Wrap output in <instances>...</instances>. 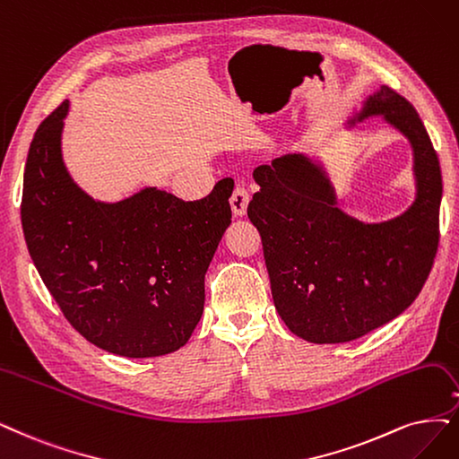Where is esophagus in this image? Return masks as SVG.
Listing matches in <instances>:
<instances>
[{"mask_svg":"<svg viewBox=\"0 0 459 459\" xmlns=\"http://www.w3.org/2000/svg\"><path fill=\"white\" fill-rule=\"evenodd\" d=\"M247 204H249V191L246 189L244 185H236V189L230 196V208H232V213L234 215H246L247 212Z\"/></svg>","mask_w":459,"mask_h":459,"instance_id":"obj_1","label":"esophagus"}]
</instances>
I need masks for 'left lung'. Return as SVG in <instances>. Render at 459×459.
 Wrapping results in <instances>:
<instances>
[{
  "instance_id": "1",
  "label": "left lung",
  "mask_w": 459,
  "mask_h": 459,
  "mask_svg": "<svg viewBox=\"0 0 459 459\" xmlns=\"http://www.w3.org/2000/svg\"><path fill=\"white\" fill-rule=\"evenodd\" d=\"M380 117L412 149L416 195L401 215L367 223L338 208L325 164L291 152L253 169L247 206L257 227L274 307L293 334L342 344L401 316L426 283L438 246L443 178L416 109L385 84L361 101L348 128Z\"/></svg>"
}]
</instances>
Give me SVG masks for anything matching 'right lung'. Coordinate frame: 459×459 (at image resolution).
<instances>
[{
    "label": "right lung",
    "instance_id": "obj_1",
    "mask_svg": "<svg viewBox=\"0 0 459 459\" xmlns=\"http://www.w3.org/2000/svg\"><path fill=\"white\" fill-rule=\"evenodd\" d=\"M70 101L33 135L24 168L22 229L30 257L65 319L123 358H159L189 341L204 312V276L230 225L232 179L183 202L143 186L96 200L62 155Z\"/></svg>",
    "mask_w": 459,
    "mask_h": 459
}]
</instances>
